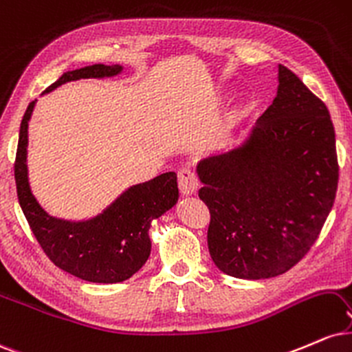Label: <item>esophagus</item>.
<instances>
[{
    "label": "esophagus",
    "instance_id": "esophagus-1",
    "mask_svg": "<svg viewBox=\"0 0 352 352\" xmlns=\"http://www.w3.org/2000/svg\"><path fill=\"white\" fill-rule=\"evenodd\" d=\"M177 186H179V191L184 194V196H191V194H196L197 188H199V183H197V177L189 168H181L177 171Z\"/></svg>",
    "mask_w": 352,
    "mask_h": 352
}]
</instances>
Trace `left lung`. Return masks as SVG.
Here are the masks:
<instances>
[{"label": "left lung", "instance_id": "8db88e82", "mask_svg": "<svg viewBox=\"0 0 352 352\" xmlns=\"http://www.w3.org/2000/svg\"><path fill=\"white\" fill-rule=\"evenodd\" d=\"M278 92L241 146L201 161L199 199L219 270L260 280L295 267L336 197L334 126L323 100L278 65Z\"/></svg>", "mask_w": 352, "mask_h": 352}]
</instances>
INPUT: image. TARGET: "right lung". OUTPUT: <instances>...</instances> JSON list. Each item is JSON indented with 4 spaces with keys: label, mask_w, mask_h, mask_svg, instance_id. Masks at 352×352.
<instances>
[{
    "label": "right lung",
    "mask_w": 352,
    "mask_h": 352,
    "mask_svg": "<svg viewBox=\"0 0 352 352\" xmlns=\"http://www.w3.org/2000/svg\"><path fill=\"white\" fill-rule=\"evenodd\" d=\"M120 70V65L103 64L72 70L49 85L45 92L65 82L115 76ZM32 109L34 102L29 103L21 122L14 160V181L19 206L37 243L54 265L85 282L118 283L128 280L150 257L151 241L148 229L151 221L176 204V175L164 173L148 183L133 186L123 192L102 216L92 221L76 224L49 217L36 202L28 184V122Z\"/></svg>",
    "instance_id": "1"
}]
</instances>
